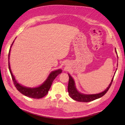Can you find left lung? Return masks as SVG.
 <instances>
[{"label":"left lung","mask_w":125,"mask_h":125,"mask_svg":"<svg viewBox=\"0 0 125 125\" xmlns=\"http://www.w3.org/2000/svg\"><path fill=\"white\" fill-rule=\"evenodd\" d=\"M115 52L116 53V54H117L116 49H115ZM117 57L118 58V56ZM117 61H118V60H117ZM117 65H118V63H117ZM116 70H117V69H116ZM115 73L116 72H115V73H114V75L115 74ZM68 74L69 75V82H68V91L69 95L70 96L71 98H72L73 100L79 101V102H90V101L96 100V99L100 98L101 97H102L104 95L109 89L110 87L111 86L112 82L113 81V79L114 77V76L113 78H112L111 81L109 85V86H107V88L104 91H103V92H101L100 93H98V94H83V93H80L79 91L77 90V88H76L74 80L72 77L70 75V74L68 73Z\"/></svg>","instance_id":"left-lung-1"}]
</instances>
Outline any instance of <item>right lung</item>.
Segmentation results:
<instances>
[{"label":"right lung","instance_id":"obj_1","mask_svg":"<svg viewBox=\"0 0 125 125\" xmlns=\"http://www.w3.org/2000/svg\"><path fill=\"white\" fill-rule=\"evenodd\" d=\"M14 42V41L11 44V46L9 50V55H8V60H8V63H9L8 66H9L10 73L11 74L12 81L14 82L15 86L19 92H20L21 94L24 95L27 97H29V98L34 99H40L43 98V97L47 95L48 91H49L51 88V86L52 82H53L54 79L56 78L57 76L62 72V70L61 69H57V70H55L54 71L51 72L50 73L49 75L48 76L47 78L46 79L45 81L39 86H37V87L30 88L26 87V86L22 85L21 84L19 83L18 81L15 79V78L14 75H13V74H12L11 68H10L9 61L10 53Z\"/></svg>","mask_w":125,"mask_h":125}]
</instances>
